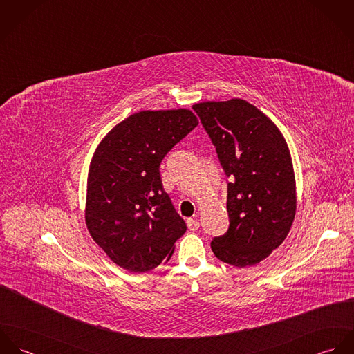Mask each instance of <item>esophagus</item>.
I'll use <instances>...</instances> for the list:
<instances>
[{
  "instance_id": "1",
  "label": "esophagus",
  "mask_w": 354,
  "mask_h": 354,
  "mask_svg": "<svg viewBox=\"0 0 354 354\" xmlns=\"http://www.w3.org/2000/svg\"><path fill=\"white\" fill-rule=\"evenodd\" d=\"M187 225H188V229L192 230V232H195V230H198L201 227V223H199V221L196 218H189L187 221Z\"/></svg>"
}]
</instances>
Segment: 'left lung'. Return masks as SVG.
Listing matches in <instances>:
<instances>
[{"label": "left lung", "instance_id": "left-lung-1", "mask_svg": "<svg viewBox=\"0 0 354 354\" xmlns=\"http://www.w3.org/2000/svg\"><path fill=\"white\" fill-rule=\"evenodd\" d=\"M192 107L232 178L229 230L211 241V250L234 267L257 264L283 243L296 215L289 146L278 127L250 102L233 98Z\"/></svg>", "mask_w": 354, "mask_h": 354}]
</instances>
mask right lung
Returning a JSON list of instances; mask_svg holds the SVG:
<instances>
[{"instance_id": "1", "label": "right lung", "mask_w": 354, "mask_h": 354, "mask_svg": "<svg viewBox=\"0 0 354 354\" xmlns=\"http://www.w3.org/2000/svg\"><path fill=\"white\" fill-rule=\"evenodd\" d=\"M198 124L188 109L143 110L98 145L87 177L86 223L117 266L150 271L170 259L185 233L184 219L163 191L159 165Z\"/></svg>"}]
</instances>
